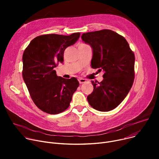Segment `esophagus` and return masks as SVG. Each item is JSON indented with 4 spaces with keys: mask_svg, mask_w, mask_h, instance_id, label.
Masks as SVG:
<instances>
[{
    "mask_svg": "<svg viewBox=\"0 0 159 159\" xmlns=\"http://www.w3.org/2000/svg\"><path fill=\"white\" fill-rule=\"evenodd\" d=\"M79 82L80 84H83V83H85L87 82V80L86 79H79Z\"/></svg>",
    "mask_w": 159,
    "mask_h": 159,
    "instance_id": "esophagus-1",
    "label": "esophagus"
}]
</instances>
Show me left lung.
I'll return each instance as SVG.
<instances>
[{
  "instance_id": "obj_1",
  "label": "left lung",
  "mask_w": 159,
  "mask_h": 159,
  "mask_svg": "<svg viewBox=\"0 0 159 159\" xmlns=\"http://www.w3.org/2000/svg\"><path fill=\"white\" fill-rule=\"evenodd\" d=\"M82 39L92 47L91 67L104 72L102 82L91 80L93 91L87 97L88 102L98 111H111L122 102L132 87L134 53L126 39L110 30L83 33Z\"/></svg>"
}]
</instances>
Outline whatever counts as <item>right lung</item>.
I'll use <instances>...</instances> for the list:
<instances>
[{
	"label": "right lung",
	"mask_w": 159,
	"mask_h": 159,
	"mask_svg": "<svg viewBox=\"0 0 159 159\" xmlns=\"http://www.w3.org/2000/svg\"><path fill=\"white\" fill-rule=\"evenodd\" d=\"M80 35V33L40 35L24 50L23 79L33 102L45 113L53 115L65 111L79 86L75 77H58L54 68L63 62L64 50L76 43Z\"/></svg>",
	"instance_id": "right-lung-1"
}]
</instances>
